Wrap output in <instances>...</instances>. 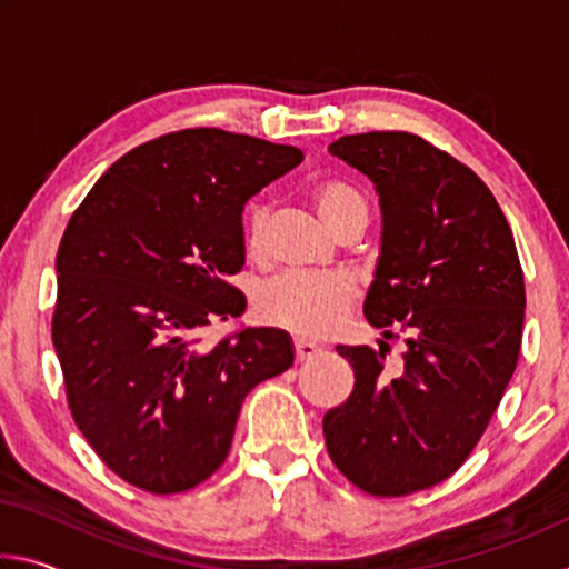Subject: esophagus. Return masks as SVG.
<instances>
[{
  "label": "esophagus",
  "instance_id": "34e87169",
  "mask_svg": "<svg viewBox=\"0 0 569 569\" xmlns=\"http://www.w3.org/2000/svg\"><path fill=\"white\" fill-rule=\"evenodd\" d=\"M293 349H296V361H298V363L308 361V359H311V356H316V353L321 351L319 346L311 343L308 339H296V341H293Z\"/></svg>",
  "mask_w": 569,
  "mask_h": 569
}]
</instances>
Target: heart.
I'll use <instances>...</instances> for the list:
<instances>
[{"label":"heart","instance_id":"b5f03b06","mask_svg":"<svg viewBox=\"0 0 569 569\" xmlns=\"http://www.w3.org/2000/svg\"><path fill=\"white\" fill-rule=\"evenodd\" d=\"M316 208L333 230H339L351 218H369V203L363 192L341 180L321 182L316 188ZM268 216H271V208L263 200H253L246 208L243 228L250 256H261L266 250ZM353 298L356 283L346 273H286L263 288L258 311L268 323L316 339V336L329 333L343 319Z\"/></svg>","mask_w":569,"mask_h":569}]
</instances>
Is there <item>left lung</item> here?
Instances as JSON below:
<instances>
[{"instance_id": "8db88e82", "label": "left lung", "mask_w": 569, "mask_h": 569, "mask_svg": "<svg viewBox=\"0 0 569 569\" xmlns=\"http://www.w3.org/2000/svg\"><path fill=\"white\" fill-rule=\"evenodd\" d=\"M331 156L369 176L381 256L363 313L387 339L336 346L353 391L326 411V449L373 497L429 489L465 465L517 369L525 276L502 208L481 178L411 132L343 134Z\"/></svg>"}]
</instances>
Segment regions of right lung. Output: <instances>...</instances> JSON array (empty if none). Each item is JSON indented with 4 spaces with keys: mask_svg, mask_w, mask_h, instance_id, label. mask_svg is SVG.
<instances>
[{
    "mask_svg": "<svg viewBox=\"0 0 569 569\" xmlns=\"http://www.w3.org/2000/svg\"><path fill=\"white\" fill-rule=\"evenodd\" d=\"M303 160L218 128L160 134L94 182L57 250L52 343L72 419L98 457L150 495L223 465L248 391L293 363L281 329L200 331L238 319L248 198Z\"/></svg>",
    "mask_w": 569,
    "mask_h": 569,
    "instance_id": "right-lung-1",
    "label": "right lung"
}]
</instances>
